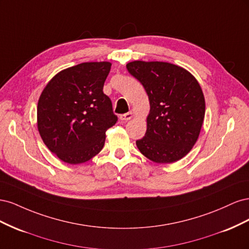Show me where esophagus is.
<instances>
[{
	"label": "esophagus",
	"mask_w": 249,
	"mask_h": 249,
	"mask_svg": "<svg viewBox=\"0 0 249 249\" xmlns=\"http://www.w3.org/2000/svg\"><path fill=\"white\" fill-rule=\"evenodd\" d=\"M133 116H134L133 113L129 112V113H125V114L120 115L119 118H120V120H124V122H126V120H130L131 118H133Z\"/></svg>",
	"instance_id": "esophagus-1"
}]
</instances>
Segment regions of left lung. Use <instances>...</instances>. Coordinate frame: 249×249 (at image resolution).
<instances>
[{
	"instance_id": "1",
	"label": "left lung",
	"mask_w": 249,
	"mask_h": 249,
	"mask_svg": "<svg viewBox=\"0 0 249 249\" xmlns=\"http://www.w3.org/2000/svg\"><path fill=\"white\" fill-rule=\"evenodd\" d=\"M126 69L149 101L145 136L136 141L140 153L159 164L180 160L196 143L205 118L199 83L187 70L168 62L136 60Z\"/></svg>"
}]
</instances>
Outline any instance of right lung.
I'll return each mask as SVG.
<instances>
[{
  "label": "right lung",
  "instance_id": "1",
  "mask_svg": "<svg viewBox=\"0 0 249 249\" xmlns=\"http://www.w3.org/2000/svg\"><path fill=\"white\" fill-rule=\"evenodd\" d=\"M111 63L85 62L59 71L37 105V129L44 144L64 163L92 159L104 147L117 116L103 87Z\"/></svg>",
  "mask_w": 249,
  "mask_h": 249
}]
</instances>
